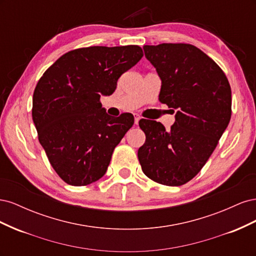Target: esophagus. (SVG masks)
<instances>
[{"label":"esophagus","mask_w":256,"mask_h":256,"mask_svg":"<svg viewBox=\"0 0 256 256\" xmlns=\"http://www.w3.org/2000/svg\"><path fill=\"white\" fill-rule=\"evenodd\" d=\"M141 120L140 116H138V114H134V124H136V125H138V120Z\"/></svg>","instance_id":"esophagus-1"}]
</instances>
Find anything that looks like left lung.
Returning a JSON list of instances; mask_svg holds the SVG:
<instances>
[{
    "instance_id": "left-lung-1",
    "label": "left lung",
    "mask_w": 256,
    "mask_h": 256,
    "mask_svg": "<svg viewBox=\"0 0 256 256\" xmlns=\"http://www.w3.org/2000/svg\"><path fill=\"white\" fill-rule=\"evenodd\" d=\"M161 80L159 100L172 108L175 122L141 120L146 140L138 150L143 173L166 186H182L202 168L226 129L232 92L222 69L188 44L144 46Z\"/></svg>"
}]
</instances>
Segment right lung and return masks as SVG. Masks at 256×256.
I'll use <instances>...</instances> for the list:
<instances>
[{
	"mask_svg": "<svg viewBox=\"0 0 256 256\" xmlns=\"http://www.w3.org/2000/svg\"><path fill=\"white\" fill-rule=\"evenodd\" d=\"M143 56L138 46L69 51L50 66L33 95V122L52 168L65 182L86 186L102 178L115 146L134 118H113L100 102L120 76Z\"/></svg>",
	"mask_w": 256,
	"mask_h": 256,
	"instance_id": "obj_1",
	"label": "right lung"
}]
</instances>
